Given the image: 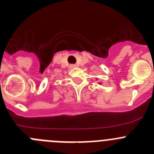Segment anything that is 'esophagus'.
Masks as SVG:
<instances>
[{
  "instance_id": "esophagus-1",
  "label": "esophagus",
  "mask_w": 154,
  "mask_h": 154,
  "mask_svg": "<svg viewBox=\"0 0 154 154\" xmlns=\"http://www.w3.org/2000/svg\"><path fill=\"white\" fill-rule=\"evenodd\" d=\"M77 65H75V64H72V65H70V68L71 69H74V68H75Z\"/></svg>"
}]
</instances>
